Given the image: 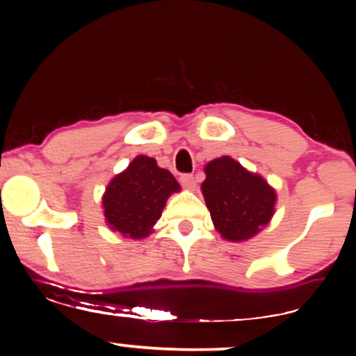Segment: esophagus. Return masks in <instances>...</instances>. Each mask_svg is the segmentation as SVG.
Here are the masks:
<instances>
[{
    "label": "esophagus",
    "mask_w": 356,
    "mask_h": 356,
    "mask_svg": "<svg viewBox=\"0 0 356 356\" xmlns=\"http://www.w3.org/2000/svg\"><path fill=\"white\" fill-rule=\"evenodd\" d=\"M181 184L186 189H194L195 187V179L192 174H182L181 175Z\"/></svg>",
    "instance_id": "obj_1"
}]
</instances>
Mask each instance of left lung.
<instances>
[{
  "label": "left lung",
  "mask_w": 356,
  "mask_h": 356,
  "mask_svg": "<svg viewBox=\"0 0 356 356\" xmlns=\"http://www.w3.org/2000/svg\"><path fill=\"white\" fill-rule=\"evenodd\" d=\"M204 170V199L224 239H249L266 226L275 212L276 192L261 175L248 172L227 155L209 162Z\"/></svg>",
  "instance_id": "left-lung-1"
}]
</instances>
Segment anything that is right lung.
<instances>
[{"instance_id": "add662e5", "label": "right lung", "mask_w": 356, "mask_h": 356, "mask_svg": "<svg viewBox=\"0 0 356 356\" xmlns=\"http://www.w3.org/2000/svg\"><path fill=\"white\" fill-rule=\"evenodd\" d=\"M181 191L169 170L152 157L138 155L108 184L104 194L105 219L113 231L132 239L145 238L161 219L167 197Z\"/></svg>"}]
</instances>
